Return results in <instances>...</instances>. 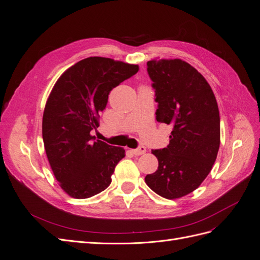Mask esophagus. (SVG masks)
<instances>
[{"mask_svg": "<svg viewBox=\"0 0 260 260\" xmlns=\"http://www.w3.org/2000/svg\"><path fill=\"white\" fill-rule=\"evenodd\" d=\"M131 152L135 154L136 156H140V155H142V154H144L146 152V147L145 146H140V147H138L136 149H131Z\"/></svg>", "mask_w": 260, "mask_h": 260, "instance_id": "obj_1", "label": "esophagus"}]
</instances>
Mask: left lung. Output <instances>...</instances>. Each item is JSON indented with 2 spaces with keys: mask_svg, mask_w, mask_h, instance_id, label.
I'll list each match as a JSON object with an SVG mask.
<instances>
[{
  "mask_svg": "<svg viewBox=\"0 0 260 260\" xmlns=\"http://www.w3.org/2000/svg\"><path fill=\"white\" fill-rule=\"evenodd\" d=\"M147 73L158 103L156 120L172 125L169 145L153 149L158 169L145 183L167 200L190 194L206 179L220 145V116L210 85L182 59H152Z\"/></svg>",
  "mask_w": 260,
  "mask_h": 260,
  "instance_id": "8db88e82",
  "label": "left lung"
}]
</instances>
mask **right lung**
I'll return each instance as SVG.
<instances>
[{
    "mask_svg": "<svg viewBox=\"0 0 260 260\" xmlns=\"http://www.w3.org/2000/svg\"><path fill=\"white\" fill-rule=\"evenodd\" d=\"M138 70V65L120 60L88 57L54 84L44 108L42 137L53 174L72 198L89 199L111 184L124 149L95 140L91 131L99 128L109 92Z\"/></svg>",
    "mask_w": 260,
    "mask_h": 260,
    "instance_id": "obj_1",
    "label": "right lung"
}]
</instances>
